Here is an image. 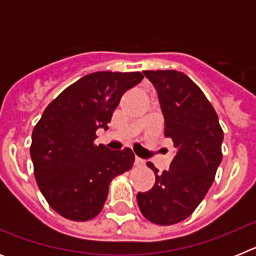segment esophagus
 <instances>
[{"instance_id":"obj_1","label":"esophagus","mask_w":256,"mask_h":256,"mask_svg":"<svg viewBox=\"0 0 256 256\" xmlns=\"http://www.w3.org/2000/svg\"><path fill=\"white\" fill-rule=\"evenodd\" d=\"M134 164L137 165V166H141V165H144V160H142V159H140V158H137V156H136Z\"/></svg>"}]
</instances>
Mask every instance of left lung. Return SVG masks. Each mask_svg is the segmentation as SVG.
I'll use <instances>...</instances> for the list:
<instances>
[{
  "mask_svg": "<svg viewBox=\"0 0 256 256\" xmlns=\"http://www.w3.org/2000/svg\"><path fill=\"white\" fill-rule=\"evenodd\" d=\"M158 92L164 134L173 140L170 168L155 173V184L137 194L146 219L169 226L186 219L209 191L222 162L223 130L218 115L200 88L177 70L144 72Z\"/></svg>",
  "mask_w": 256,
  "mask_h": 256,
  "instance_id": "1",
  "label": "left lung"
}]
</instances>
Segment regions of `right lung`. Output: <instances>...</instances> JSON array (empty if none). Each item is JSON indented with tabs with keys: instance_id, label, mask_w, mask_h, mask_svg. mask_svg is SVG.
<instances>
[{
	"instance_id": "obj_1",
	"label": "right lung",
	"mask_w": 256,
	"mask_h": 256,
	"mask_svg": "<svg viewBox=\"0 0 256 256\" xmlns=\"http://www.w3.org/2000/svg\"><path fill=\"white\" fill-rule=\"evenodd\" d=\"M142 79L138 72L91 73L44 108L32 133L30 158L42 195L64 218H94L112 178L132 168L130 148L114 151L94 141L98 128H108L122 96Z\"/></svg>"
}]
</instances>
